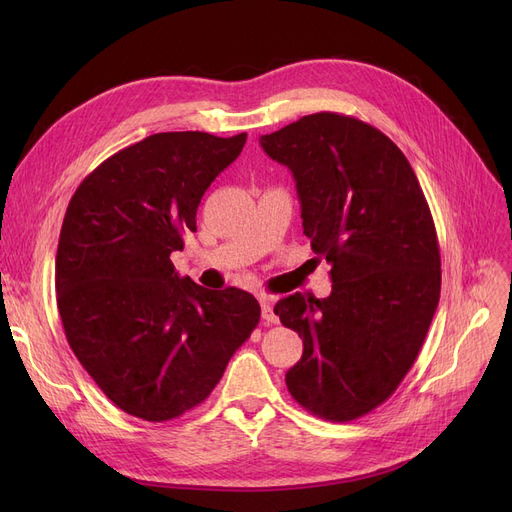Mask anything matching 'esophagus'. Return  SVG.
I'll return each mask as SVG.
<instances>
[{"label":"esophagus","mask_w":512,"mask_h":512,"mask_svg":"<svg viewBox=\"0 0 512 512\" xmlns=\"http://www.w3.org/2000/svg\"><path fill=\"white\" fill-rule=\"evenodd\" d=\"M261 317L265 324H278V315L274 313L270 299H261Z\"/></svg>","instance_id":"34e87169"}]
</instances>
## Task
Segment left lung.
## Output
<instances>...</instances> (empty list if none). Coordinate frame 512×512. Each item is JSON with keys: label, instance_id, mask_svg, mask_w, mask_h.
Returning a JSON list of instances; mask_svg holds the SVG:
<instances>
[{"label": "left lung", "instance_id": "left-lung-1", "mask_svg": "<svg viewBox=\"0 0 512 512\" xmlns=\"http://www.w3.org/2000/svg\"><path fill=\"white\" fill-rule=\"evenodd\" d=\"M286 166L303 232L332 265L328 299L294 292L274 313L303 338L286 371L292 398L328 421H351L398 388L440 301V249L419 180L384 132L321 112L259 139Z\"/></svg>", "mask_w": 512, "mask_h": 512}]
</instances>
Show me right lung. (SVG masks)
Masks as SVG:
<instances>
[{
	"label": "right lung",
	"instance_id": "add662e5",
	"mask_svg": "<svg viewBox=\"0 0 512 512\" xmlns=\"http://www.w3.org/2000/svg\"><path fill=\"white\" fill-rule=\"evenodd\" d=\"M247 132H159L107 157L70 199L56 292L68 344L116 407L176 419L211 394L259 324L253 294L207 290L170 261Z\"/></svg>",
	"mask_w": 512,
	"mask_h": 512
}]
</instances>
